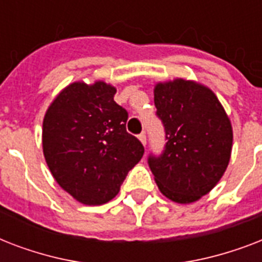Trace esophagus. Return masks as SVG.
I'll return each instance as SVG.
<instances>
[{"label":"esophagus","instance_id":"34e87169","mask_svg":"<svg viewBox=\"0 0 262 262\" xmlns=\"http://www.w3.org/2000/svg\"><path fill=\"white\" fill-rule=\"evenodd\" d=\"M139 139H140V141L143 143V145H147V135H145V133H141V135H139Z\"/></svg>","mask_w":262,"mask_h":262}]
</instances>
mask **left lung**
Returning <instances> with one entry per match:
<instances>
[{
  "instance_id": "obj_1",
  "label": "left lung",
  "mask_w": 262,
  "mask_h": 262,
  "mask_svg": "<svg viewBox=\"0 0 262 262\" xmlns=\"http://www.w3.org/2000/svg\"><path fill=\"white\" fill-rule=\"evenodd\" d=\"M154 95L167 143L160 155L148 156L149 168L167 199L194 203L213 189L227 168L231 122L216 95L194 81L159 83Z\"/></svg>"
}]
</instances>
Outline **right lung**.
Segmentation results:
<instances>
[{"label": "right lung", "mask_w": 262, "mask_h": 262, "mask_svg": "<svg viewBox=\"0 0 262 262\" xmlns=\"http://www.w3.org/2000/svg\"><path fill=\"white\" fill-rule=\"evenodd\" d=\"M115 88L98 83L68 85L43 119V154L58 185L85 205L118 194L127 172L144 155L141 141L126 132L127 111Z\"/></svg>", "instance_id": "obj_1"}]
</instances>
